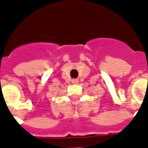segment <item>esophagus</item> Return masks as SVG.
I'll return each mask as SVG.
<instances>
[{"label": "esophagus", "mask_w": 148, "mask_h": 148, "mask_svg": "<svg viewBox=\"0 0 148 148\" xmlns=\"http://www.w3.org/2000/svg\"><path fill=\"white\" fill-rule=\"evenodd\" d=\"M71 82H72L73 84H77V83H78V80H77V79H73Z\"/></svg>", "instance_id": "obj_1"}]
</instances>
